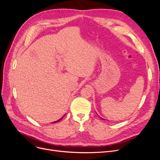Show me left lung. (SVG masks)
<instances>
[{"instance_id": "1", "label": "left lung", "mask_w": 160, "mask_h": 160, "mask_svg": "<svg viewBox=\"0 0 160 160\" xmlns=\"http://www.w3.org/2000/svg\"><path fill=\"white\" fill-rule=\"evenodd\" d=\"M101 119H103V120H105V119H103V118H101Z\"/></svg>"}]
</instances>
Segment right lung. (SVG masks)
I'll return each mask as SVG.
<instances>
[{
    "instance_id": "obj_1",
    "label": "right lung",
    "mask_w": 160,
    "mask_h": 160,
    "mask_svg": "<svg viewBox=\"0 0 160 160\" xmlns=\"http://www.w3.org/2000/svg\"><path fill=\"white\" fill-rule=\"evenodd\" d=\"M62 118H63V117H62ZM62 118H61V119H59V120H57V121H55V122H52V123H57V122H59V121H60V120H61V119H62Z\"/></svg>"
}]
</instances>
